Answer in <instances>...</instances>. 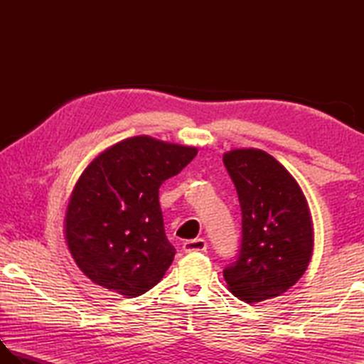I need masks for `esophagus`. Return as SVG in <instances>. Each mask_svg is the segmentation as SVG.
I'll use <instances>...</instances> for the list:
<instances>
[{
    "label": "esophagus",
    "mask_w": 364,
    "mask_h": 364,
    "mask_svg": "<svg viewBox=\"0 0 364 364\" xmlns=\"http://www.w3.org/2000/svg\"><path fill=\"white\" fill-rule=\"evenodd\" d=\"M206 241L202 237H197V239H189L183 244V250L184 252H205L206 250Z\"/></svg>",
    "instance_id": "esophagus-1"
}]
</instances>
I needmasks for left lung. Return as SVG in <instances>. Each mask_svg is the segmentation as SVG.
Segmentation results:
<instances>
[{
	"label": "left lung",
	"mask_w": 364,
	"mask_h": 364,
	"mask_svg": "<svg viewBox=\"0 0 364 364\" xmlns=\"http://www.w3.org/2000/svg\"><path fill=\"white\" fill-rule=\"evenodd\" d=\"M242 211L241 249L223 269L228 289L247 304L282 296L310 264L314 233L306 198L274 156L257 149L223 154Z\"/></svg>",
	"instance_id": "left-lung-1"
}]
</instances>
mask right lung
<instances>
[{
	"label": "right lung",
	"mask_w": 364,
	"mask_h": 364,
	"mask_svg": "<svg viewBox=\"0 0 364 364\" xmlns=\"http://www.w3.org/2000/svg\"><path fill=\"white\" fill-rule=\"evenodd\" d=\"M197 151L136 136L90 162L65 214V241L84 275L125 297L142 296L161 282L175 249L166 237L159 188Z\"/></svg>",
	"instance_id": "obj_1"
}]
</instances>
